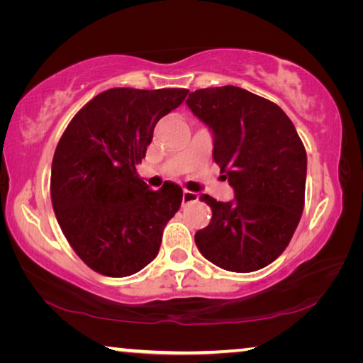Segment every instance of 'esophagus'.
<instances>
[{"label": "esophagus", "mask_w": 363, "mask_h": 363, "mask_svg": "<svg viewBox=\"0 0 363 363\" xmlns=\"http://www.w3.org/2000/svg\"><path fill=\"white\" fill-rule=\"evenodd\" d=\"M199 194L195 192H190V190H184L182 194V203L184 205H189V203H195V201H199Z\"/></svg>", "instance_id": "esophagus-1"}]
</instances>
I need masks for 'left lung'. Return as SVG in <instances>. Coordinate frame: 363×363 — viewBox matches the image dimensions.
Here are the masks:
<instances>
[{
    "mask_svg": "<svg viewBox=\"0 0 363 363\" xmlns=\"http://www.w3.org/2000/svg\"><path fill=\"white\" fill-rule=\"evenodd\" d=\"M189 108L214 134V162L235 200H200L213 218L195 233L200 253L230 272H253L277 259L304 210L306 149L277 104L237 86L196 89Z\"/></svg>",
    "mask_w": 363,
    "mask_h": 363,
    "instance_id": "1",
    "label": "left lung"
}]
</instances>
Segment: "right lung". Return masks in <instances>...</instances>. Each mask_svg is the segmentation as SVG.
<instances>
[{
  "mask_svg": "<svg viewBox=\"0 0 363 363\" xmlns=\"http://www.w3.org/2000/svg\"><path fill=\"white\" fill-rule=\"evenodd\" d=\"M187 94L182 88H112L65 128L52 158L51 201L67 242L94 272L128 277L158 255L182 189L173 182L149 189L136 164L157 121Z\"/></svg>",
  "mask_w": 363,
  "mask_h": 363,
  "instance_id": "obj_1",
  "label": "right lung"
}]
</instances>
